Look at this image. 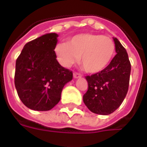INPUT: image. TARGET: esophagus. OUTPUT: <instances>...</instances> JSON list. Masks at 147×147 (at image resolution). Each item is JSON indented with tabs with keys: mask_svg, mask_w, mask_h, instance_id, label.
Masks as SVG:
<instances>
[{
	"mask_svg": "<svg viewBox=\"0 0 147 147\" xmlns=\"http://www.w3.org/2000/svg\"><path fill=\"white\" fill-rule=\"evenodd\" d=\"M73 76L75 79H78V78H80L81 77V75L78 72H74L73 73Z\"/></svg>",
	"mask_w": 147,
	"mask_h": 147,
	"instance_id": "1",
	"label": "esophagus"
}]
</instances>
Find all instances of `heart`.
I'll list each match as a JSON object with an SVG mask.
<instances>
[{
    "mask_svg": "<svg viewBox=\"0 0 147 147\" xmlns=\"http://www.w3.org/2000/svg\"><path fill=\"white\" fill-rule=\"evenodd\" d=\"M116 46L107 36L94 34H80L67 43L58 44L55 53L61 64L70 67L80 57V64L89 73H97L108 66L113 57Z\"/></svg>",
    "mask_w": 147,
    "mask_h": 147,
    "instance_id": "obj_1",
    "label": "heart"
}]
</instances>
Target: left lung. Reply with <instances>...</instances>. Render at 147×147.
I'll return each mask as SVG.
<instances>
[{
	"mask_svg": "<svg viewBox=\"0 0 147 147\" xmlns=\"http://www.w3.org/2000/svg\"><path fill=\"white\" fill-rule=\"evenodd\" d=\"M117 54L105 69L86 76L88 90L83 102L94 113L109 115L120 107L128 90L131 63L126 49L113 38Z\"/></svg>",
	"mask_w": 147,
	"mask_h": 147,
	"instance_id": "8db88e82",
	"label": "left lung"
}]
</instances>
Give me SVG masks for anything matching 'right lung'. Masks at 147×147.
<instances>
[{
  "label": "right lung",
  "mask_w": 147,
  "mask_h": 147,
  "mask_svg": "<svg viewBox=\"0 0 147 147\" xmlns=\"http://www.w3.org/2000/svg\"><path fill=\"white\" fill-rule=\"evenodd\" d=\"M57 37L46 34L27 42L16 62V89L30 109L50 110L60 102L64 85L72 80V71L56 59Z\"/></svg>",
  "instance_id": "right-lung-1"
}]
</instances>
